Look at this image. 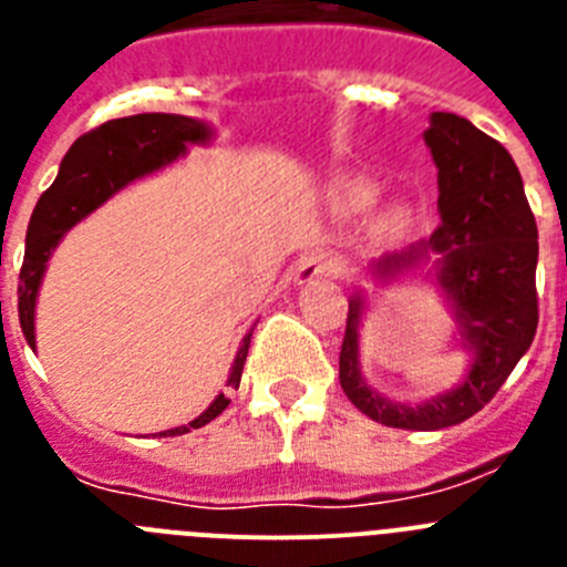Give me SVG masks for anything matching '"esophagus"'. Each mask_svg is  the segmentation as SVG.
<instances>
[{"label": "esophagus", "instance_id": "obj_1", "mask_svg": "<svg viewBox=\"0 0 567 567\" xmlns=\"http://www.w3.org/2000/svg\"><path fill=\"white\" fill-rule=\"evenodd\" d=\"M340 272V260L332 258L327 252H315L309 258H303L298 264V272H295V280L298 284H312V280L334 278Z\"/></svg>", "mask_w": 567, "mask_h": 567}]
</instances>
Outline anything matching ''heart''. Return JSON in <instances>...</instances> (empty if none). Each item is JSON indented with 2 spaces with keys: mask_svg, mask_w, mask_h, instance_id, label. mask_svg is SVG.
I'll return each mask as SVG.
<instances>
[{
  "mask_svg": "<svg viewBox=\"0 0 567 567\" xmlns=\"http://www.w3.org/2000/svg\"><path fill=\"white\" fill-rule=\"evenodd\" d=\"M374 195H378L374 184L360 182V178H352V182L343 184V202L349 204V207H365V204L374 202Z\"/></svg>",
  "mask_w": 567,
  "mask_h": 567,
  "instance_id": "obj_1",
  "label": "heart"
}]
</instances>
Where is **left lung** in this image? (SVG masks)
<instances>
[{
  "mask_svg": "<svg viewBox=\"0 0 567 567\" xmlns=\"http://www.w3.org/2000/svg\"><path fill=\"white\" fill-rule=\"evenodd\" d=\"M437 164L440 227L429 240L372 264L378 280L432 264L437 287L452 303L471 369L463 383L423 403H394L360 374V323L365 298L349 300L340 385L365 417L392 429L437 432L474 414L499 392L537 334V221L523 175L508 150L454 113H432L423 133Z\"/></svg>",
  "mask_w": 567,
  "mask_h": 567,
  "instance_id": "8db88e82",
  "label": "left lung"
}]
</instances>
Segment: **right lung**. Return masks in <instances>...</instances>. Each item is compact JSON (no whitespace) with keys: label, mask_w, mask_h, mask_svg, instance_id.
Returning <instances> with one entry per match:
<instances>
[{"label":"right lung","mask_w":567,"mask_h":567,"mask_svg":"<svg viewBox=\"0 0 567 567\" xmlns=\"http://www.w3.org/2000/svg\"><path fill=\"white\" fill-rule=\"evenodd\" d=\"M209 135L213 130L189 115L142 113L104 122L102 127L90 130L73 142V147L62 158L56 182L50 184V189H44L39 198L33 218H30L28 238H24V260L22 272H19V327L33 352H37L33 315H37L39 287H42L50 255L64 238V233L76 227L84 215L102 207L110 195L127 187L130 182L173 164L178 155L187 153V144H207ZM249 340H252V332H247L240 340V349L227 378L229 389H238L240 372L247 363ZM227 405L229 398L221 392L209 403L207 412L198 414L193 423L158 434L178 437V434H187L189 429H202L209 420L218 417Z\"/></svg>","instance_id":"obj_1"}]
</instances>
